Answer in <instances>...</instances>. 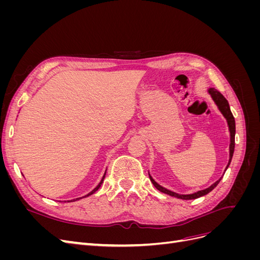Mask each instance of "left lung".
<instances>
[{
	"mask_svg": "<svg viewBox=\"0 0 260 260\" xmlns=\"http://www.w3.org/2000/svg\"><path fill=\"white\" fill-rule=\"evenodd\" d=\"M209 93L210 95L212 96V99H214V101L216 102V104L218 105L219 109L221 111V113L223 114V116L226 118L228 120V124H229V129H230V133H231V143H230V159H229V164H228V166L225 168V170L228 169V167H229V165L231 162V159H232V156H233V152H234V146H235V120H234V117L231 113V109H230V106H229V103H228V101L225 100V98L222 95L221 93H220L219 91H217L216 89H209ZM149 179H151L153 185L157 188V190L165 193V194H168L170 196H175V198L177 199H181V200H194V199H199L201 198V196H204L208 194L210 191L214 190V188L218 185V183L220 182L219 179L218 181H216V182L212 184L211 186L205 188V190H202V191H199L196 193H193V194H187V195H180V194H177L175 192H171L169 190H167V188H165L162 186H160L159 184H157L155 181L153 180V178L149 176Z\"/></svg>",
	"mask_w": 260,
	"mask_h": 260,
	"instance_id": "8db88e82",
	"label": "left lung"
}]
</instances>
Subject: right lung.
<instances>
[{
  "label": "right lung",
  "mask_w": 260,
  "mask_h": 260,
  "mask_svg": "<svg viewBox=\"0 0 260 260\" xmlns=\"http://www.w3.org/2000/svg\"><path fill=\"white\" fill-rule=\"evenodd\" d=\"M104 178H105V175H104V177H103V179H102V180H101V182H100V183H99V185H98V186H96V187H95V188H94V190H93V191H92V192H90V193H89V194H88V195H85V196H89V195H91V194H93V193H94V192H96V191H98V190H99V188H100V186H101V185H102V183H103V181H104ZM85 196H84V198H85ZM77 200H78V199H77Z\"/></svg>",
  "instance_id": "right-lung-1"
}]
</instances>
